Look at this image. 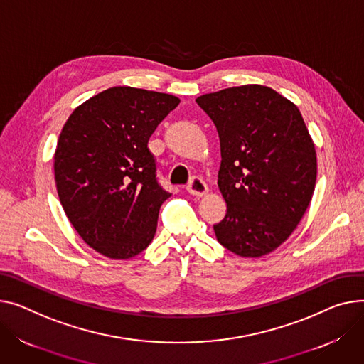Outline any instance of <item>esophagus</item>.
<instances>
[{
  "instance_id": "1",
  "label": "esophagus",
  "mask_w": 364,
  "mask_h": 364,
  "mask_svg": "<svg viewBox=\"0 0 364 364\" xmlns=\"http://www.w3.org/2000/svg\"><path fill=\"white\" fill-rule=\"evenodd\" d=\"M208 190H209V188H208V184H206L202 178H199V177H193V178L190 180L188 186H187V191L190 193V195L196 196V198H203V196H206Z\"/></svg>"
}]
</instances>
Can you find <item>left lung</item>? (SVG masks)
<instances>
[{"label":"left lung","instance_id":"8db88e82","mask_svg":"<svg viewBox=\"0 0 364 364\" xmlns=\"http://www.w3.org/2000/svg\"><path fill=\"white\" fill-rule=\"evenodd\" d=\"M220 134L218 187L227 203L215 235L241 257L274 252L309 208L318 162L299 108L274 89L245 85L196 100Z\"/></svg>","mask_w":364,"mask_h":364}]
</instances>
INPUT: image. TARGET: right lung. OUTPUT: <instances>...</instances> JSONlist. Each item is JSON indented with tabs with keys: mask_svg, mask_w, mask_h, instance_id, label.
Listing matches in <instances>:
<instances>
[{
	"mask_svg": "<svg viewBox=\"0 0 364 364\" xmlns=\"http://www.w3.org/2000/svg\"><path fill=\"white\" fill-rule=\"evenodd\" d=\"M178 104L174 95L115 86L65 121L54 155L58 198L98 253L129 259L154 240L159 208L171 195L158 184L148 141Z\"/></svg>",
	"mask_w": 364,
	"mask_h": 364,
	"instance_id": "obj_1",
	"label": "right lung"
}]
</instances>
